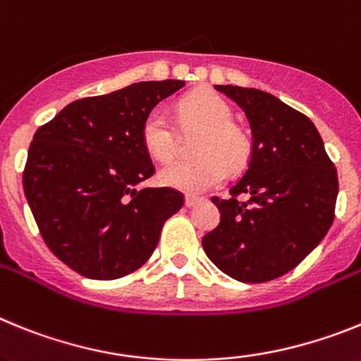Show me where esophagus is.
<instances>
[{
  "instance_id": "obj_1",
  "label": "esophagus",
  "mask_w": 361,
  "mask_h": 361,
  "mask_svg": "<svg viewBox=\"0 0 361 361\" xmlns=\"http://www.w3.org/2000/svg\"><path fill=\"white\" fill-rule=\"evenodd\" d=\"M200 202H203V198H200V196H192V194H189V196L185 198V205H187V207L198 205Z\"/></svg>"
}]
</instances>
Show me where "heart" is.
Masks as SVG:
<instances>
[{"label":"heart","instance_id":"heart-1","mask_svg":"<svg viewBox=\"0 0 361 361\" xmlns=\"http://www.w3.org/2000/svg\"><path fill=\"white\" fill-rule=\"evenodd\" d=\"M181 123L185 128L203 130L196 145V159H176L159 172L161 183L189 194L212 189L224 180L227 169H241L250 158V140L243 128L233 123L234 112L214 92H194L181 99ZM142 142L150 156L169 161L178 152V133L169 116L152 109L142 123Z\"/></svg>","mask_w":361,"mask_h":361}]
</instances>
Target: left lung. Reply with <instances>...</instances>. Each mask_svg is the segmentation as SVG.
Wrapping results in <instances>:
<instances>
[{"label": "left lung", "instance_id": "1", "mask_svg": "<svg viewBox=\"0 0 361 361\" xmlns=\"http://www.w3.org/2000/svg\"><path fill=\"white\" fill-rule=\"evenodd\" d=\"M252 130L245 174L231 198L212 196L219 225L202 238L219 271L245 283L280 278L303 262L334 221L338 172L305 114L269 92L216 85ZM245 193L247 200H240Z\"/></svg>", "mask_w": 361, "mask_h": 361}]
</instances>
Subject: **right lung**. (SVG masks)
I'll return each mask as SVG.
<instances>
[{
    "mask_svg": "<svg viewBox=\"0 0 361 361\" xmlns=\"http://www.w3.org/2000/svg\"><path fill=\"white\" fill-rule=\"evenodd\" d=\"M185 81H142L68 103L37 128L23 190L52 255L78 274L116 280L140 269L163 224L183 207L171 187L136 185L156 172L142 123Z\"/></svg>",
    "mask_w": 361,
    "mask_h": 361,
    "instance_id": "obj_1",
    "label": "right lung"
}]
</instances>
